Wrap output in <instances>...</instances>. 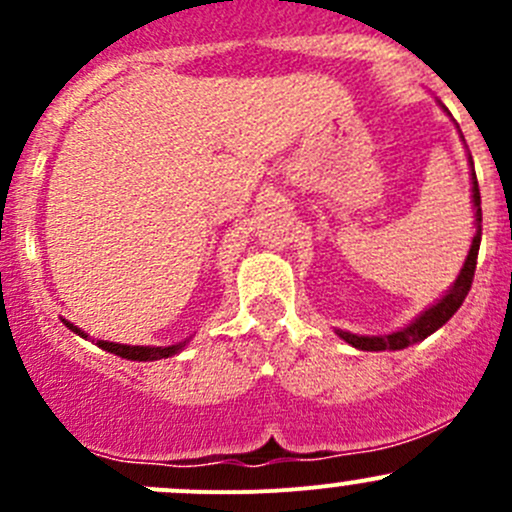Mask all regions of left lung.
Returning a JSON list of instances; mask_svg holds the SVG:
<instances>
[{
  "label": "left lung",
  "instance_id": "left-lung-1",
  "mask_svg": "<svg viewBox=\"0 0 512 512\" xmlns=\"http://www.w3.org/2000/svg\"><path fill=\"white\" fill-rule=\"evenodd\" d=\"M473 165V160H471ZM473 205H476V237H473L471 252L466 257V265H463L461 275H458L456 285L448 289V294L443 299H438L433 307H428L416 322H411L409 327L401 329V332L386 334V337H356V334L349 332H339V337L344 342H349L356 349H364V352H384V349H404L409 344L421 342V339L431 337L438 327L448 322L453 314L458 312V307L463 304L466 294L471 292L473 285V275H476V262H478V247H480V220H483V213H480V190H478V178L473 173Z\"/></svg>",
  "mask_w": 512,
  "mask_h": 512
}]
</instances>
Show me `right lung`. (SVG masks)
I'll list each match as a JSON object with an SVG mask.
<instances>
[{
    "label": "right lung",
    "instance_id": "1",
    "mask_svg": "<svg viewBox=\"0 0 512 512\" xmlns=\"http://www.w3.org/2000/svg\"><path fill=\"white\" fill-rule=\"evenodd\" d=\"M66 327L71 329V332L81 334V337H86L81 329H76L74 324L66 322ZM98 347L106 349V352L121 356V359H131V361H153V359H168V356L178 354L180 349L185 347L183 344H173V347H128V344H113V342H103V339H98Z\"/></svg>",
    "mask_w": 512,
    "mask_h": 512
}]
</instances>
